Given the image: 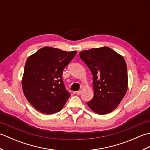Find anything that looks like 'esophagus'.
<instances>
[{
	"label": "esophagus",
	"instance_id": "34e87169",
	"mask_svg": "<svg viewBox=\"0 0 150 150\" xmlns=\"http://www.w3.org/2000/svg\"><path fill=\"white\" fill-rule=\"evenodd\" d=\"M81 90H79V91H77V92H76V93H77V95H79V94H81Z\"/></svg>",
	"mask_w": 150,
	"mask_h": 150
}]
</instances>
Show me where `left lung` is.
Instances as JSON below:
<instances>
[{"instance_id":"1","label":"left lung","mask_w":150,"mask_h":150,"mask_svg":"<svg viewBox=\"0 0 150 150\" xmlns=\"http://www.w3.org/2000/svg\"><path fill=\"white\" fill-rule=\"evenodd\" d=\"M79 56L93 75L94 97L88 106L98 115L111 113L119 106L128 90L125 60L107 46L82 51Z\"/></svg>"}]
</instances>
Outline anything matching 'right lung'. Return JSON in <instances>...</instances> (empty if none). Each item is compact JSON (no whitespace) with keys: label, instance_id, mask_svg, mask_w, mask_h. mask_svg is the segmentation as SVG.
Masks as SVG:
<instances>
[{"label":"right lung","instance_id":"obj_1","mask_svg":"<svg viewBox=\"0 0 150 150\" xmlns=\"http://www.w3.org/2000/svg\"><path fill=\"white\" fill-rule=\"evenodd\" d=\"M77 51L66 52L46 46L28 57L22 79L28 101L40 112L53 114L62 109L70 97L62 81L65 67Z\"/></svg>","mask_w":150,"mask_h":150}]
</instances>
